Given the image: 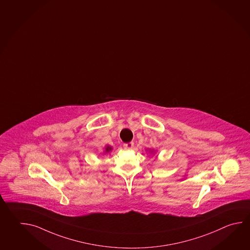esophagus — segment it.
Returning <instances> with one entry per match:
<instances>
[{"instance_id": "obj_1", "label": "esophagus", "mask_w": 250, "mask_h": 250, "mask_svg": "<svg viewBox=\"0 0 250 250\" xmlns=\"http://www.w3.org/2000/svg\"><path fill=\"white\" fill-rule=\"evenodd\" d=\"M133 145H134L133 143H125V144H124V148L127 149V150H130V149H132L133 148Z\"/></svg>"}]
</instances>
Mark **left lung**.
<instances>
[{
    "instance_id": "obj_1",
    "label": "left lung",
    "mask_w": 250,
    "mask_h": 250,
    "mask_svg": "<svg viewBox=\"0 0 250 250\" xmlns=\"http://www.w3.org/2000/svg\"><path fill=\"white\" fill-rule=\"evenodd\" d=\"M147 151H148V150H147ZM148 152H150V154H151V155H153V154H155V150H151V149H149V150H148Z\"/></svg>"
}]
</instances>
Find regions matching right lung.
<instances>
[{
	"instance_id": "obj_1",
	"label": "right lung",
	"mask_w": 250,
	"mask_h": 250,
	"mask_svg": "<svg viewBox=\"0 0 250 250\" xmlns=\"http://www.w3.org/2000/svg\"><path fill=\"white\" fill-rule=\"evenodd\" d=\"M111 150H112V147H111V146H108V145H107V146H106V147H105V150L103 151V153H104V154H107V153L109 152V151H111Z\"/></svg>"
}]
</instances>
